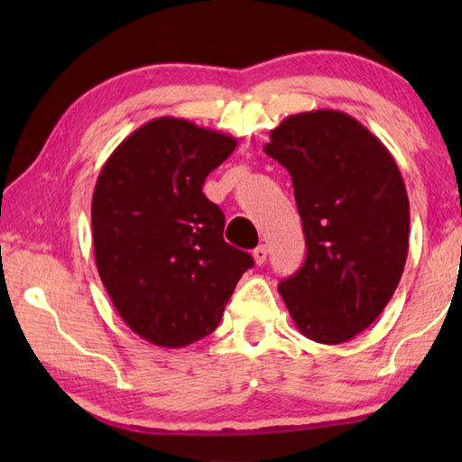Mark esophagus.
I'll use <instances>...</instances> for the list:
<instances>
[{
	"label": "esophagus",
	"instance_id": "1",
	"mask_svg": "<svg viewBox=\"0 0 462 462\" xmlns=\"http://www.w3.org/2000/svg\"><path fill=\"white\" fill-rule=\"evenodd\" d=\"M267 246L264 245H261V246H256L254 250H253V256H254V263L256 264H264V261H267Z\"/></svg>",
	"mask_w": 462,
	"mask_h": 462
}]
</instances>
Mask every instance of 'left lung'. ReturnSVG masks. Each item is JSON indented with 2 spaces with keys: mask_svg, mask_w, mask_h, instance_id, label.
I'll return each mask as SVG.
<instances>
[{
  "mask_svg": "<svg viewBox=\"0 0 462 462\" xmlns=\"http://www.w3.org/2000/svg\"><path fill=\"white\" fill-rule=\"evenodd\" d=\"M264 152L293 179L308 254L279 293L303 336L340 344L369 328L408 259L410 201L393 156L353 116H289Z\"/></svg>",
  "mask_w": 462,
  "mask_h": 462,
  "instance_id": "left-lung-1",
  "label": "left lung"
}]
</instances>
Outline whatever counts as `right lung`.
I'll list each match as a JSON object with an SVG mask.
<instances>
[{
	"instance_id": "right-lung-1",
	"label": "right lung",
	"mask_w": 462,
	"mask_h": 462,
	"mask_svg": "<svg viewBox=\"0 0 462 462\" xmlns=\"http://www.w3.org/2000/svg\"><path fill=\"white\" fill-rule=\"evenodd\" d=\"M236 138L183 118H156L109 154L91 201L93 253L107 295L132 332L165 348L212 334L248 253L224 240L206 177Z\"/></svg>"
}]
</instances>
